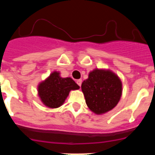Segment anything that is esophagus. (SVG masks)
Returning a JSON list of instances; mask_svg holds the SVG:
<instances>
[{"mask_svg":"<svg viewBox=\"0 0 155 155\" xmlns=\"http://www.w3.org/2000/svg\"><path fill=\"white\" fill-rule=\"evenodd\" d=\"M76 82H77V84H78V85L80 86V87H81V82H82V81L81 80V79H78V80H77V81H76Z\"/></svg>","mask_w":155,"mask_h":155,"instance_id":"34e87169","label":"esophagus"}]
</instances>
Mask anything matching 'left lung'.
Segmentation results:
<instances>
[{
  "label": "left lung",
  "instance_id": "left-lung-1",
  "mask_svg": "<svg viewBox=\"0 0 155 155\" xmlns=\"http://www.w3.org/2000/svg\"><path fill=\"white\" fill-rule=\"evenodd\" d=\"M87 107L96 114L110 111L117 105L122 94L121 81L110 71L95 69L82 82Z\"/></svg>",
  "mask_w": 155,
  "mask_h": 155
}]
</instances>
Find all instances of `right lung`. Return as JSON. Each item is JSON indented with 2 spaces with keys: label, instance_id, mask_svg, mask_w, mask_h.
Instances as JSON below:
<instances>
[{
  "label": "right lung",
  "instance_id": "add662e5",
  "mask_svg": "<svg viewBox=\"0 0 155 155\" xmlns=\"http://www.w3.org/2000/svg\"><path fill=\"white\" fill-rule=\"evenodd\" d=\"M79 86L71 78H63L54 71L38 86L41 101L50 108H58L64 102L71 90L79 89Z\"/></svg>",
  "mask_w": 155,
  "mask_h": 155
}]
</instances>
